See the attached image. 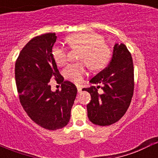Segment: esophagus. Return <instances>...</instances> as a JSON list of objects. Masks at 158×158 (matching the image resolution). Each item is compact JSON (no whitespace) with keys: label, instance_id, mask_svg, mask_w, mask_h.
<instances>
[{"label":"esophagus","instance_id":"34e87169","mask_svg":"<svg viewBox=\"0 0 158 158\" xmlns=\"http://www.w3.org/2000/svg\"><path fill=\"white\" fill-rule=\"evenodd\" d=\"M77 92H78V93H81V89H82L81 86L77 85Z\"/></svg>","mask_w":158,"mask_h":158}]
</instances>
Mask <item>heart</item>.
<instances>
[{"label":"heart","instance_id":"obj_1","mask_svg":"<svg viewBox=\"0 0 158 158\" xmlns=\"http://www.w3.org/2000/svg\"><path fill=\"white\" fill-rule=\"evenodd\" d=\"M65 41L73 50H81L78 59L84 62L70 64L64 69V77L73 83L81 84L83 81L86 74V65L90 70L98 72L105 69L111 61V47L97 33L76 32L67 36ZM52 56L55 63L62 66L67 62V50L56 46L52 50Z\"/></svg>","mask_w":158,"mask_h":158}]
</instances>
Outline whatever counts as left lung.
I'll list each match as a JSON object with an SVG mask.
<instances>
[{
	"instance_id": "8db88e82",
	"label": "left lung",
	"mask_w": 158,
	"mask_h": 158,
	"mask_svg": "<svg viewBox=\"0 0 158 158\" xmlns=\"http://www.w3.org/2000/svg\"><path fill=\"white\" fill-rule=\"evenodd\" d=\"M90 82L101 86L83 89L91 95L87 104L89 120L98 126H109L119 120L131 104L135 88L133 60L126 46H114L109 65ZM100 87L102 94L98 92Z\"/></svg>"
}]
</instances>
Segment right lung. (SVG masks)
I'll use <instances>...</instances> for the list:
<instances>
[{"instance_id": "obj_1", "label": "right lung", "mask_w": 158, "mask_h": 158, "mask_svg": "<svg viewBox=\"0 0 158 158\" xmlns=\"http://www.w3.org/2000/svg\"><path fill=\"white\" fill-rule=\"evenodd\" d=\"M55 33L36 36L24 46L15 65V78L19 102L32 121L41 127L55 131L65 127L77 89L64 81L52 56ZM51 78L62 89L51 91Z\"/></svg>"}]
</instances>
